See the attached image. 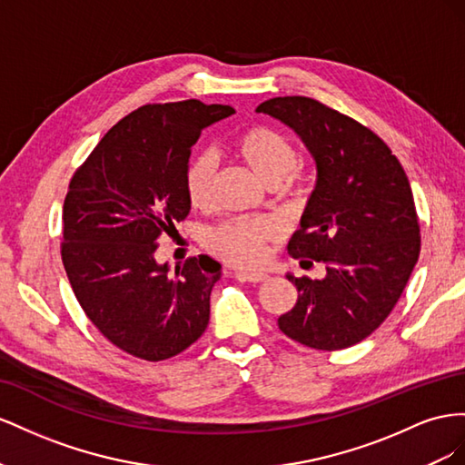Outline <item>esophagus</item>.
Returning <instances> with one entry per match:
<instances>
[{
	"label": "esophagus",
	"mask_w": 465,
	"mask_h": 465,
	"mask_svg": "<svg viewBox=\"0 0 465 465\" xmlns=\"http://www.w3.org/2000/svg\"><path fill=\"white\" fill-rule=\"evenodd\" d=\"M240 276L245 278V281H249V282H253V284L269 281V274L261 272V271H240Z\"/></svg>",
	"instance_id": "esophagus-1"
}]
</instances>
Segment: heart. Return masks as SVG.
<instances>
[{
  "mask_svg": "<svg viewBox=\"0 0 465 465\" xmlns=\"http://www.w3.org/2000/svg\"><path fill=\"white\" fill-rule=\"evenodd\" d=\"M233 153L267 184L278 187L298 167V150L292 140L271 126L255 124L242 130L232 142ZM216 165L206 153L189 159L183 173V189L194 208H208L214 189ZM281 223L272 218H235L206 233V245L223 261L253 267L267 259L269 243L281 235Z\"/></svg>",
  "mask_w": 465,
  "mask_h": 465,
  "instance_id": "1",
  "label": "heart"
}]
</instances>
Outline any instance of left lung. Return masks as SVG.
<instances>
[{"label": "left lung", "mask_w": 465, "mask_h": 465, "mask_svg": "<svg viewBox=\"0 0 465 465\" xmlns=\"http://www.w3.org/2000/svg\"><path fill=\"white\" fill-rule=\"evenodd\" d=\"M257 113L294 130L317 165L288 253L323 262L327 274H288L298 302L278 327L315 351L352 347L386 322L417 264L420 228L409 179L378 134L320 101L274 97Z\"/></svg>", "instance_id": "1"}]
</instances>
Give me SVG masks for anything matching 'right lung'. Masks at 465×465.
I'll list each match as a JSON object with an SVG mask.
<instances>
[{"mask_svg":"<svg viewBox=\"0 0 465 465\" xmlns=\"http://www.w3.org/2000/svg\"><path fill=\"white\" fill-rule=\"evenodd\" d=\"M196 99L143 104L118 121L74 173L62 212V262L79 306L121 351L159 362L189 349L210 320L222 274L208 255L169 276L153 253L191 204L183 173L201 132L233 114Z\"/></svg>","mask_w":465,"mask_h":465,"instance_id":"obj_1","label":"right lung"}]
</instances>
